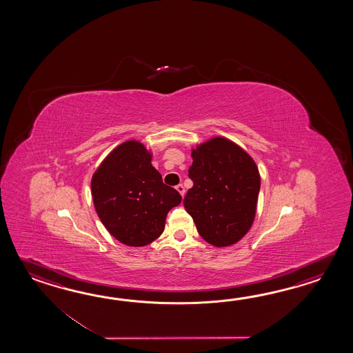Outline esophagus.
Returning <instances> with one entry per match:
<instances>
[{
    "label": "esophagus",
    "mask_w": 353,
    "mask_h": 353,
    "mask_svg": "<svg viewBox=\"0 0 353 353\" xmlns=\"http://www.w3.org/2000/svg\"><path fill=\"white\" fill-rule=\"evenodd\" d=\"M176 190L179 192L181 196H184V194H185V188L183 187V184H178L176 185Z\"/></svg>",
    "instance_id": "esophagus-1"
}]
</instances>
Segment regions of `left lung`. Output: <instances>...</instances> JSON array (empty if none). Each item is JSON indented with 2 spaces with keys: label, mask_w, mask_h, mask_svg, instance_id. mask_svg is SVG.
<instances>
[{
  "label": "left lung",
  "mask_w": 353,
  "mask_h": 353,
  "mask_svg": "<svg viewBox=\"0 0 353 353\" xmlns=\"http://www.w3.org/2000/svg\"><path fill=\"white\" fill-rule=\"evenodd\" d=\"M192 158L188 175L193 187L183 203L198 233L217 248L239 242L255 218L260 192L255 161L225 137H213L196 146Z\"/></svg>",
  "instance_id": "left-lung-1"
}]
</instances>
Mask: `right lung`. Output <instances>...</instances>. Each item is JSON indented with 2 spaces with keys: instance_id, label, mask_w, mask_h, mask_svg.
<instances>
[{
  "instance_id": "add662e5",
  "label": "right lung",
  "mask_w": 353,
  "mask_h": 353,
  "mask_svg": "<svg viewBox=\"0 0 353 353\" xmlns=\"http://www.w3.org/2000/svg\"><path fill=\"white\" fill-rule=\"evenodd\" d=\"M98 217L116 240L140 248L157 240L168 212L181 195L163 183L143 143H121L102 161L90 181Z\"/></svg>"
}]
</instances>
